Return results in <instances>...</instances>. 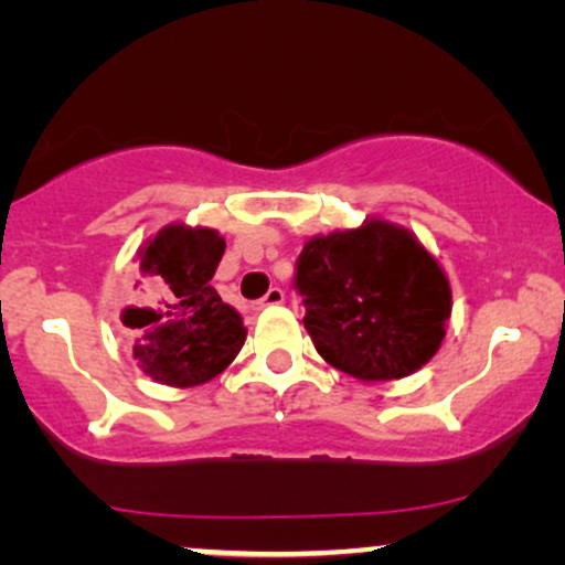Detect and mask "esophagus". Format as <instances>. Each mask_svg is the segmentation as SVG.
I'll list each match as a JSON object with an SVG mask.
<instances>
[{
    "instance_id": "34e87169",
    "label": "esophagus",
    "mask_w": 565,
    "mask_h": 565,
    "mask_svg": "<svg viewBox=\"0 0 565 565\" xmlns=\"http://www.w3.org/2000/svg\"><path fill=\"white\" fill-rule=\"evenodd\" d=\"M282 301H285L282 288H269V290H267V296H264L262 301L256 303V309H264V307H277V303H282Z\"/></svg>"
}]
</instances>
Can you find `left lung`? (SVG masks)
<instances>
[{"label":"left lung","mask_w":565,"mask_h":565,"mask_svg":"<svg viewBox=\"0 0 565 565\" xmlns=\"http://www.w3.org/2000/svg\"><path fill=\"white\" fill-rule=\"evenodd\" d=\"M294 285L322 360L364 383L420 370L439 351L452 315L439 262L413 232L383 218L311 237Z\"/></svg>","instance_id":"1"}]
</instances>
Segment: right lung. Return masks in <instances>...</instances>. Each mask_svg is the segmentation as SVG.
<instances>
[{"instance_id":"add662e5","label":"right lung","mask_w":565,"mask_h":565,"mask_svg":"<svg viewBox=\"0 0 565 565\" xmlns=\"http://www.w3.org/2000/svg\"><path fill=\"white\" fill-rule=\"evenodd\" d=\"M222 256L216 230L188 224H169L139 248L135 303L124 309V324L135 330V360L152 381L201 386L243 349V317L211 285Z\"/></svg>"}]
</instances>
